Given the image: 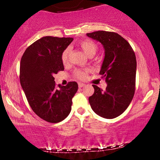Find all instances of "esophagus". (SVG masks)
Wrapping results in <instances>:
<instances>
[{
  "label": "esophagus",
  "mask_w": 160,
  "mask_h": 160,
  "mask_svg": "<svg viewBox=\"0 0 160 160\" xmlns=\"http://www.w3.org/2000/svg\"><path fill=\"white\" fill-rule=\"evenodd\" d=\"M78 86H79V87H80V88H82V87H83V86H85L86 84L82 83V82H79Z\"/></svg>",
  "instance_id": "34e87169"
}]
</instances>
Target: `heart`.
Listing matches in <instances>:
<instances>
[{"label": "heart", "instance_id": "b5f03b06", "mask_svg": "<svg viewBox=\"0 0 160 160\" xmlns=\"http://www.w3.org/2000/svg\"><path fill=\"white\" fill-rule=\"evenodd\" d=\"M79 47L83 51V52L88 56H93L97 52L98 47L93 41L90 40H81L78 43ZM62 62L64 65H68L70 62V49L66 48L65 50L62 52ZM89 72V70H77L74 71V77L79 80H84L86 78V75Z\"/></svg>", "mask_w": 160, "mask_h": 160}]
</instances>
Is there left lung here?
Instances as JSON below:
<instances>
[{
  "label": "left lung",
  "mask_w": 160,
  "mask_h": 160,
  "mask_svg": "<svg viewBox=\"0 0 160 160\" xmlns=\"http://www.w3.org/2000/svg\"><path fill=\"white\" fill-rule=\"evenodd\" d=\"M86 35L99 41L104 49V58L99 74L105 80V90L97 86L89 98L96 114L113 119L122 114L132 100L135 90L136 57L128 42L115 32L98 31Z\"/></svg>",
  "instance_id": "obj_1"
}]
</instances>
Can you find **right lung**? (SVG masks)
<instances>
[{"label": "right lung", "instance_id": "1", "mask_svg": "<svg viewBox=\"0 0 160 160\" xmlns=\"http://www.w3.org/2000/svg\"><path fill=\"white\" fill-rule=\"evenodd\" d=\"M72 38L46 36L25 49L20 62V83L29 105L38 117L52 123L65 120L78 89L76 82L56 85L53 74L63 71L62 54Z\"/></svg>", "mask_w": 160, "mask_h": 160}]
</instances>
